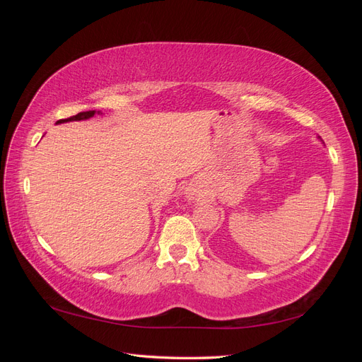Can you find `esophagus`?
<instances>
[{"mask_svg": "<svg viewBox=\"0 0 362 362\" xmlns=\"http://www.w3.org/2000/svg\"><path fill=\"white\" fill-rule=\"evenodd\" d=\"M189 198H190V199H198V198H199V193L196 192V190H190V192H189Z\"/></svg>", "mask_w": 362, "mask_h": 362, "instance_id": "obj_1", "label": "esophagus"}]
</instances>
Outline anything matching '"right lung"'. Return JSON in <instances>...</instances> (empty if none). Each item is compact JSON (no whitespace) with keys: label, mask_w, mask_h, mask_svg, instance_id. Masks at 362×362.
Listing matches in <instances>:
<instances>
[{"label":"right lung","mask_w":362,"mask_h":362,"mask_svg":"<svg viewBox=\"0 0 362 362\" xmlns=\"http://www.w3.org/2000/svg\"><path fill=\"white\" fill-rule=\"evenodd\" d=\"M93 115H95V110H89V112H81V113L75 115V116H71V117H68V119H60V120H57V124H63V122H71V120H84V119H89V117H92Z\"/></svg>","instance_id":"add662e5"}]
</instances>
